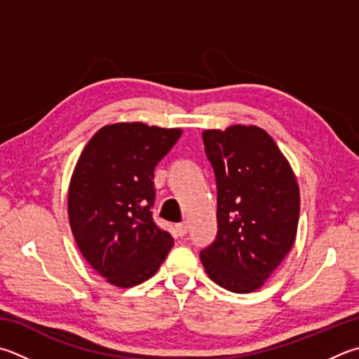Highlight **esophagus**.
Listing matches in <instances>:
<instances>
[{"label":"esophagus","instance_id":"esophagus-1","mask_svg":"<svg viewBox=\"0 0 359 359\" xmlns=\"http://www.w3.org/2000/svg\"><path fill=\"white\" fill-rule=\"evenodd\" d=\"M175 229H177V233L180 237H184L185 233L188 232V224H187V221H184V223H179L177 226H175Z\"/></svg>","mask_w":359,"mask_h":359}]
</instances>
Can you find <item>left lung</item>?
<instances>
[{
    "mask_svg": "<svg viewBox=\"0 0 359 359\" xmlns=\"http://www.w3.org/2000/svg\"><path fill=\"white\" fill-rule=\"evenodd\" d=\"M202 140L217 180L218 232L201 251V262L208 278L226 290L254 292L295 242L297 179L262 128L205 130Z\"/></svg>",
    "mask_w": 359,
    "mask_h": 359,
    "instance_id": "1",
    "label": "left lung"
}]
</instances>
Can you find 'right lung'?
Here are the masks:
<instances>
[{"instance_id":"1","label":"right lung","mask_w":359,"mask_h":359,"mask_svg":"<svg viewBox=\"0 0 359 359\" xmlns=\"http://www.w3.org/2000/svg\"><path fill=\"white\" fill-rule=\"evenodd\" d=\"M180 128L113 123L83 149L69 187V221L88 264L117 287L141 284L160 269L174 238L154 221V169Z\"/></svg>"}]
</instances>
